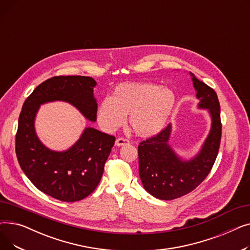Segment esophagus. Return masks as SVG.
<instances>
[{
	"label": "esophagus",
	"mask_w": 250,
	"mask_h": 250,
	"mask_svg": "<svg viewBox=\"0 0 250 250\" xmlns=\"http://www.w3.org/2000/svg\"><path fill=\"white\" fill-rule=\"evenodd\" d=\"M128 144H129V141L126 140V139H124V138H118V139H116V141H115V146H117V147L128 145Z\"/></svg>",
	"instance_id": "1"
}]
</instances>
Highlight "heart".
Listing matches in <instances>:
<instances>
[{
    "mask_svg": "<svg viewBox=\"0 0 250 250\" xmlns=\"http://www.w3.org/2000/svg\"><path fill=\"white\" fill-rule=\"evenodd\" d=\"M174 92L153 83H124L117 85L110 98H104L98 105L96 115L100 126L113 132L125 123L142 138L160 133L175 106Z\"/></svg>",
    "mask_w": 250,
    "mask_h": 250,
    "instance_id": "heart-1",
    "label": "heart"
}]
</instances>
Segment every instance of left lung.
I'll return each instance as SVG.
<instances>
[{
	"label": "left lung",
	"mask_w": 250,
	"mask_h": 250,
	"mask_svg": "<svg viewBox=\"0 0 250 250\" xmlns=\"http://www.w3.org/2000/svg\"><path fill=\"white\" fill-rule=\"evenodd\" d=\"M199 108L208 109L212 125L200 152L192 159L182 160L169 145L171 125L152 138L140 143L139 174L143 187L155 198L178 199L192 191L208 176L217 158L222 125L217 93L190 73Z\"/></svg>",
	"instance_id": "left-lung-1"
}]
</instances>
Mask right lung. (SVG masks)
I'll return each instance as SVG.
<instances>
[{
  "mask_svg": "<svg viewBox=\"0 0 250 250\" xmlns=\"http://www.w3.org/2000/svg\"><path fill=\"white\" fill-rule=\"evenodd\" d=\"M96 81L85 76H57L38 85L25 100L16 134V155L21 169L33 185L62 202H77L94 191L115 138L93 127H86L74 145L58 152L38 139L34 122L42 104L64 101L88 121L96 122Z\"/></svg>",
  "mask_w": 250,
  "mask_h": 250,
  "instance_id": "1",
  "label": "right lung"
}]
</instances>
